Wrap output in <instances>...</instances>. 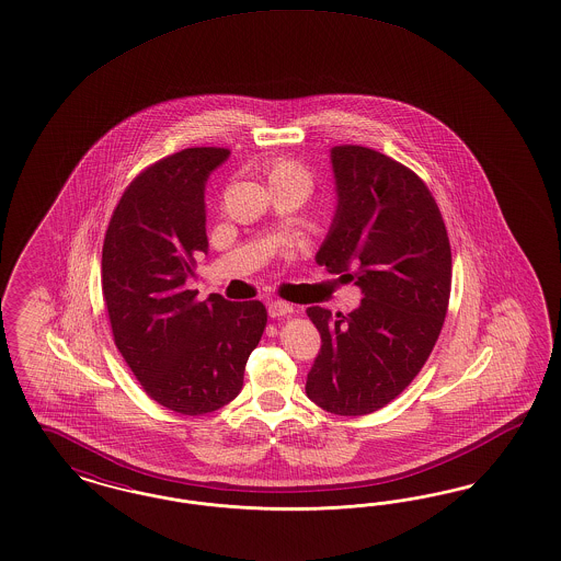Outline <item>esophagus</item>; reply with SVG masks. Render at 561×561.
Returning a JSON list of instances; mask_svg holds the SVG:
<instances>
[{"label": "esophagus", "mask_w": 561, "mask_h": 561, "mask_svg": "<svg viewBox=\"0 0 561 561\" xmlns=\"http://www.w3.org/2000/svg\"><path fill=\"white\" fill-rule=\"evenodd\" d=\"M268 313H271V318H283V316L293 313V306L287 301H272L268 306Z\"/></svg>", "instance_id": "1"}]
</instances>
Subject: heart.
<instances>
[{"label": "heart", "instance_id": "1", "mask_svg": "<svg viewBox=\"0 0 561 561\" xmlns=\"http://www.w3.org/2000/svg\"><path fill=\"white\" fill-rule=\"evenodd\" d=\"M268 181L278 183V181H299L310 185V172L304 164H299L297 160L290 158H276L272 160L268 167Z\"/></svg>", "mask_w": 561, "mask_h": 561}]
</instances>
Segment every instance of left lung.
I'll list each match as a JSON object with an SVG mask.
<instances>
[{"label": "left lung", "instance_id": "8db88e82", "mask_svg": "<svg viewBox=\"0 0 561 561\" xmlns=\"http://www.w3.org/2000/svg\"><path fill=\"white\" fill-rule=\"evenodd\" d=\"M339 206L316 262L364 293L343 316L308 308L322 336L306 382L311 401L336 415L391 403L435 347L451 293V245L435 197L414 170L362 146L331 151Z\"/></svg>", "mask_w": 561, "mask_h": 561}]
</instances>
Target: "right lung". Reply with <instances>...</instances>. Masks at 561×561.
I'll return each instance as SVG.
<instances>
[{"label": "right lung", "instance_id": "right-lung-1", "mask_svg": "<svg viewBox=\"0 0 561 561\" xmlns=\"http://www.w3.org/2000/svg\"><path fill=\"white\" fill-rule=\"evenodd\" d=\"M187 147L141 170L112 211L102 250V293L126 366L156 403L176 414L220 410L241 387L268 311L185 287L208 251L204 188L229 158Z\"/></svg>", "mask_w": 561, "mask_h": 561}]
</instances>
